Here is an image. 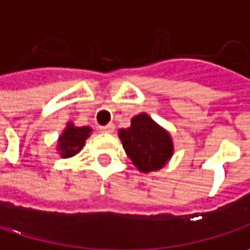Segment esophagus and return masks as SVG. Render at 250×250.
<instances>
[{"mask_svg": "<svg viewBox=\"0 0 250 250\" xmlns=\"http://www.w3.org/2000/svg\"><path fill=\"white\" fill-rule=\"evenodd\" d=\"M100 130H102L103 133H111V131L114 130V125H113V123H108V125H102Z\"/></svg>", "mask_w": 250, "mask_h": 250, "instance_id": "34e87169", "label": "esophagus"}]
</instances>
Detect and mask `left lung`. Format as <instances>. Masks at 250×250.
<instances>
[{"instance_id": "8db88e82", "label": "left lung", "mask_w": 250, "mask_h": 250, "mask_svg": "<svg viewBox=\"0 0 250 250\" xmlns=\"http://www.w3.org/2000/svg\"><path fill=\"white\" fill-rule=\"evenodd\" d=\"M127 156L140 171L162 169L173 154L170 134L142 113L131 119L128 128L119 130Z\"/></svg>"}]
</instances>
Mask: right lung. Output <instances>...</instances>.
Instances as JSON below:
<instances>
[{"label":"right lung","instance_id":"obj_1","mask_svg":"<svg viewBox=\"0 0 250 250\" xmlns=\"http://www.w3.org/2000/svg\"><path fill=\"white\" fill-rule=\"evenodd\" d=\"M90 127H76L73 123H68L67 128L58 139V150L61 151V157H73L83 148L85 139L90 136Z\"/></svg>","mask_w":250,"mask_h":250}]
</instances>
